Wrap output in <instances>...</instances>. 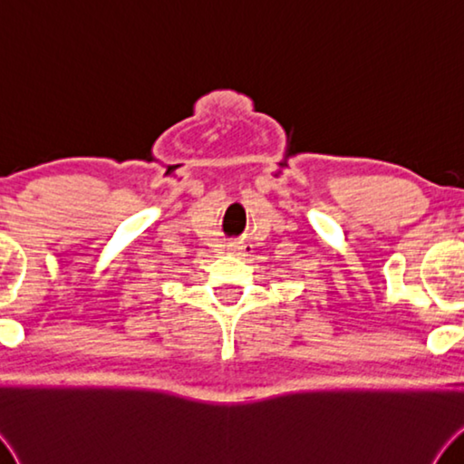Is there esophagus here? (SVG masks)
<instances>
[{"instance_id": "34e87169", "label": "esophagus", "mask_w": 464, "mask_h": 464, "mask_svg": "<svg viewBox=\"0 0 464 464\" xmlns=\"http://www.w3.org/2000/svg\"><path fill=\"white\" fill-rule=\"evenodd\" d=\"M227 249H229L231 254H241L243 246H241V243H237V241H233V243H229V246H227Z\"/></svg>"}]
</instances>
